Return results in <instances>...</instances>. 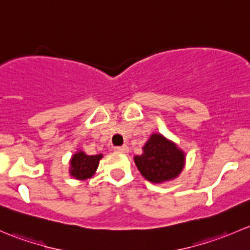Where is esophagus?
Segmentation results:
<instances>
[{"mask_svg": "<svg viewBox=\"0 0 250 250\" xmlns=\"http://www.w3.org/2000/svg\"><path fill=\"white\" fill-rule=\"evenodd\" d=\"M114 150H115V151H119V153H127V151H128V146H115Z\"/></svg>", "mask_w": 250, "mask_h": 250, "instance_id": "34e87169", "label": "esophagus"}]
</instances>
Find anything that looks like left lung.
I'll list each match as a JSON object with an SVG mask.
<instances>
[{
  "mask_svg": "<svg viewBox=\"0 0 250 250\" xmlns=\"http://www.w3.org/2000/svg\"><path fill=\"white\" fill-rule=\"evenodd\" d=\"M137 168L151 183H163L178 176L184 166V154L176 144L159 133L151 135L143 154L135 158Z\"/></svg>",
  "mask_w": 250,
  "mask_h": 250,
  "instance_id": "obj_1",
  "label": "left lung"
}]
</instances>
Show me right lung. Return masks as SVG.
Wrapping results in <instances>:
<instances>
[{
    "mask_svg": "<svg viewBox=\"0 0 250 250\" xmlns=\"http://www.w3.org/2000/svg\"><path fill=\"white\" fill-rule=\"evenodd\" d=\"M101 158V154L100 155H86L83 151H79V153L74 154L73 158L71 159L69 173L77 179L90 178L96 171Z\"/></svg>",
    "mask_w": 250,
    "mask_h": 250,
    "instance_id": "right-lung-1",
    "label": "right lung"
}]
</instances>
